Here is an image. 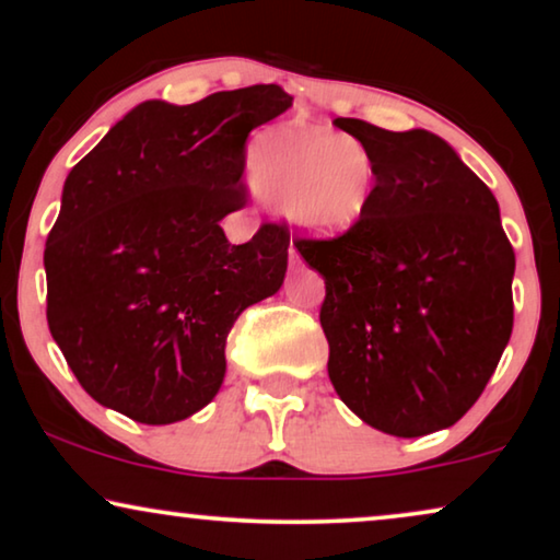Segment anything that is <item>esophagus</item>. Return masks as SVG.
<instances>
[{"mask_svg":"<svg viewBox=\"0 0 560 560\" xmlns=\"http://www.w3.org/2000/svg\"><path fill=\"white\" fill-rule=\"evenodd\" d=\"M290 265H293V267H298V265H301V255H298V249L293 247V244H290Z\"/></svg>","mask_w":560,"mask_h":560,"instance_id":"esophagus-1","label":"esophagus"}]
</instances>
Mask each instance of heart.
<instances>
[{"label":"heart","mask_w":560,"mask_h":560,"mask_svg":"<svg viewBox=\"0 0 560 560\" xmlns=\"http://www.w3.org/2000/svg\"><path fill=\"white\" fill-rule=\"evenodd\" d=\"M249 178L295 229L334 240L366 219L377 167L354 137L328 127H280L252 148Z\"/></svg>","instance_id":"heart-1"}]
</instances>
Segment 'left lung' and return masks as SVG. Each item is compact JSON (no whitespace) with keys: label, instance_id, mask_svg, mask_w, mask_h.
Returning a JSON list of instances; mask_svg holds the SVG:
<instances>
[{"label":"left lung","instance_id":"left-lung-1","mask_svg":"<svg viewBox=\"0 0 560 560\" xmlns=\"http://www.w3.org/2000/svg\"><path fill=\"white\" fill-rule=\"evenodd\" d=\"M370 150L366 219L293 244L326 280L328 377L349 410L397 439L454 425L512 334L515 252L500 206L441 137L334 119Z\"/></svg>","mask_w":560,"mask_h":560}]
</instances>
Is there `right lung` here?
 I'll return each mask as SVG.
<instances>
[{
	"label": "right lung",
	"instance_id": "right-lung-1",
	"mask_svg": "<svg viewBox=\"0 0 560 560\" xmlns=\"http://www.w3.org/2000/svg\"><path fill=\"white\" fill-rule=\"evenodd\" d=\"M293 96L275 83L188 106L144 102L73 165L45 242L48 328L81 387L121 416L165 425L213 400L226 336L288 270L285 224L229 244L247 203V137Z\"/></svg>",
	"mask_w": 560,
	"mask_h": 560
}]
</instances>
